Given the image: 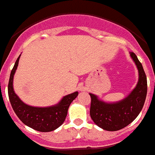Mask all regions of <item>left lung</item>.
I'll list each match as a JSON object with an SVG mask.
<instances>
[{
	"label": "left lung",
	"instance_id": "1",
	"mask_svg": "<svg viewBox=\"0 0 155 155\" xmlns=\"http://www.w3.org/2000/svg\"><path fill=\"white\" fill-rule=\"evenodd\" d=\"M130 54L138 68L139 78L136 87L127 97L118 103L107 104L99 100L96 95L89 94L91 118L104 130L115 131L126 127L136 119L145 103L147 93V75L136 55L134 52Z\"/></svg>",
	"mask_w": 155,
	"mask_h": 155
}]
</instances>
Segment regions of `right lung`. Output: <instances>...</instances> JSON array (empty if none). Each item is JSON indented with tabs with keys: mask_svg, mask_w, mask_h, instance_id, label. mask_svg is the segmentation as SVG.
<instances>
[{
	"mask_svg": "<svg viewBox=\"0 0 155 155\" xmlns=\"http://www.w3.org/2000/svg\"><path fill=\"white\" fill-rule=\"evenodd\" d=\"M20 56L12 69L8 85V98L12 109L24 124L34 130L41 132L56 130L64 122L69 106L78 95V91L66 95L57 105L48 107H35L24 104L15 94L12 87L13 75L18 66Z\"/></svg>",
	"mask_w": 155,
	"mask_h": 155,
	"instance_id": "add662e5",
	"label": "right lung"
}]
</instances>
